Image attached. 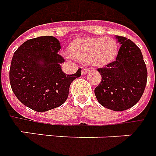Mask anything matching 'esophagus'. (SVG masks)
<instances>
[{
    "instance_id": "1",
    "label": "esophagus",
    "mask_w": 156,
    "mask_h": 156,
    "mask_svg": "<svg viewBox=\"0 0 156 156\" xmlns=\"http://www.w3.org/2000/svg\"><path fill=\"white\" fill-rule=\"evenodd\" d=\"M90 71V70H89V69L88 68H83L82 69V72H81V73H82V75H86V74L88 73V71Z\"/></svg>"
}]
</instances>
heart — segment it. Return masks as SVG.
Instances as JSON below:
<instances>
[{
  "label": "heart",
  "instance_id": "heart-1",
  "mask_svg": "<svg viewBox=\"0 0 156 156\" xmlns=\"http://www.w3.org/2000/svg\"><path fill=\"white\" fill-rule=\"evenodd\" d=\"M118 51V42L112 37L80 38L69 46V51L74 58L95 66L111 62L117 57Z\"/></svg>",
  "mask_w": 156,
  "mask_h": 156
}]
</instances>
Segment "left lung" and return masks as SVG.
Returning a JSON list of instances; mask_svg holds the SVG:
<instances>
[{"label":"left lung","instance_id":"8db88e82","mask_svg":"<svg viewBox=\"0 0 156 156\" xmlns=\"http://www.w3.org/2000/svg\"><path fill=\"white\" fill-rule=\"evenodd\" d=\"M121 44L114 62L97 69L101 75L94 94L102 106L113 111L128 109L140 100L147 81V69L140 48L132 40L116 36Z\"/></svg>","mask_w":156,"mask_h":156}]
</instances>
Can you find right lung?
Instances as JSON below:
<instances>
[{
  "label": "right lung",
  "mask_w": 156,
  "mask_h": 156,
  "mask_svg": "<svg viewBox=\"0 0 156 156\" xmlns=\"http://www.w3.org/2000/svg\"><path fill=\"white\" fill-rule=\"evenodd\" d=\"M61 44L52 36L24 42L15 51L10 69V82L17 99L29 108L46 112L63 105L71 83L80 76L81 69L66 75L61 63Z\"/></svg>",
  "instance_id": "right-lung-1"
}]
</instances>
